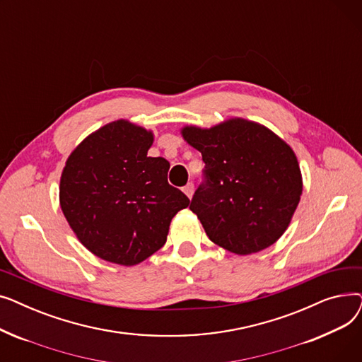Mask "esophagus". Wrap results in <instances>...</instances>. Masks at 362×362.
<instances>
[{
  "instance_id": "esophagus-1",
  "label": "esophagus",
  "mask_w": 362,
  "mask_h": 362,
  "mask_svg": "<svg viewBox=\"0 0 362 362\" xmlns=\"http://www.w3.org/2000/svg\"><path fill=\"white\" fill-rule=\"evenodd\" d=\"M183 192L186 194L187 198H192V195H194V183L189 182V183L183 187Z\"/></svg>"
}]
</instances>
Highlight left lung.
Returning a JSON list of instances; mask_svg holds the SVG:
<instances>
[{
	"mask_svg": "<svg viewBox=\"0 0 362 362\" xmlns=\"http://www.w3.org/2000/svg\"><path fill=\"white\" fill-rule=\"evenodd\" d=\"M182 135L205 163L189 208L206 236L238 255L269 248L288 229L302 194L292 148L243 119L211 129L185 127Z\"/></svg>",
	"mask_w": 362,
	"mask_h": 362,
	"instance_id": "obj_1",
	"label": "left lung"
}]
</instances>
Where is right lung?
I'll use <instances>...</instances> for the list:
<instances>
[{
  "label": "right lung",
  "mask_w": 362,
  "mask_h": 362,
  "mask_svg": "<svg viewBox=\"0 0 362 362\" xmlns=\"http://www.w3.org/2000/svg\"><path fill=\"white\" fill-rule=\"evenodd\" d=\"M152 133L126 120L105 124L76 148L63 170L60 205L97 257L135 265L157 252L189 198L168 185L170 163L148 157Z\"/></svg>",
  "instance_id": "obj_1"
}]
</instances>
